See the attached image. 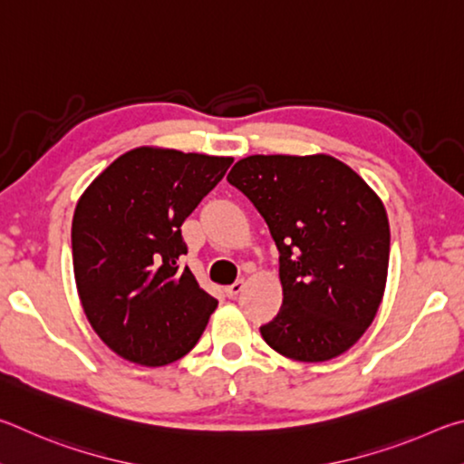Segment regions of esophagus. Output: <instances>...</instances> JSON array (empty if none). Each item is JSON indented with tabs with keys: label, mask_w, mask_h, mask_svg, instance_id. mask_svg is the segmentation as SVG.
Segmentation results:
<instances>
[{
	"label": "esophagus",
	"mask_w": 464,
	"mask_h": 464,
	"mask_svg": "<svg viewBox=\"0 0 464 464\" xmlns=\"http://www.w3.org/2000/svg\"><path fill=\"white\" fill-rule=\"evenodd\" d=\"M242 289H245V281H242V279L240 281H234L232 285L226 287V295L227 297H237Z\"/></svg>",
	"instance_id": "34e87169"
}]
</instances>
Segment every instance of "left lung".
Segmentation results:
<instances>
[{
	"instance_id": "left-lung-1",
	"label": "left lung",
	"mask_w": 464,
	"mask_h": 464,
	"mask_svg": "<svg viewBox=\"0 0 464 464\" xmlns=\"http://www.w3.org/2000/svg\"><path fill=\"white\" fill-rule=\"evenodd\" d=\"M227 183L253 201L279 250L283 305L261 326L265 343L304 362L348 351L387 281L389 222L375 191L328 154H255Z\"/></svg>"
}]
</instances>
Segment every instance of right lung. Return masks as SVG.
<instances>
[{
  "mask_svg": "<svg viewBox=\"0 0 464 464\" xmlns=\"http://www.w3.org/2000/svg\"><path fill=\"white\" fill-rule=\"evenodd\" d=\"M230 157L134 149L87 187L72 216V269L89 324L121 359L162 367L198 344L218 299L179 269L185 218Z\"/></svg>",
  "mask_w": 464,
  "mask_h": 464,
  "instance_id": "add662e5",
  "label": "right lung"
}]
</instances>
